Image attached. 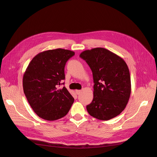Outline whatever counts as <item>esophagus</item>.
<instances>
[{
	"instance_id": "esophagus-1",
	"label": "esophagus",
	"mask_w": 157,
	"mask_h": 157,
	"mask_svg": "<svg viewBox=\"0 0 157 157\" xmlns=\"http://www.w3.org/2000/svg\"><path fill=\"white\" fill-rule=\"evenodd\" d=\"M81 90H76V91H75V92H76V93L77 94H80V93H81Z\"/></svg>"
}]
</instances>
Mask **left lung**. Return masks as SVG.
Wrapping results in <instances>:
<instances>
[{"instance_id": "obj_1", "label": "left lung", "mask_w": 157, "mask_h": 157, "mask_svg": "<svg viewBox=\"0 0 157 157\" xmlns=\"http://www.w3.org/2000/svg\"><path fill=\"white\" fill-rule=\"evenodd\" d=\"M79 56L90 67L94 83L93 99L86 106L88 113L103 121L117 117L126 108L131 94L126 63L120 56L103 48L85 50Z\"/></svg>"}]
</instances>
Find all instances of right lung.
<instances>
[{
  "instance_id": "add662e5",
  "label": "right lung",
  "mask_w": 157,
  "mask_h": 157,
  "mask_svg": "<svg viewBox=\"0 0 157 157\" xmlns=\"http://www.w3.org/2000/svg\"><path fill=\"white\" fill-rule=\"evenodd\" d=\"M75 52L64 49L42 51L35 56L24 72V94L36 115L44 120L54 121L67 115L74 98L64 86V66Z\"/></svg>"
}]
</instances>
